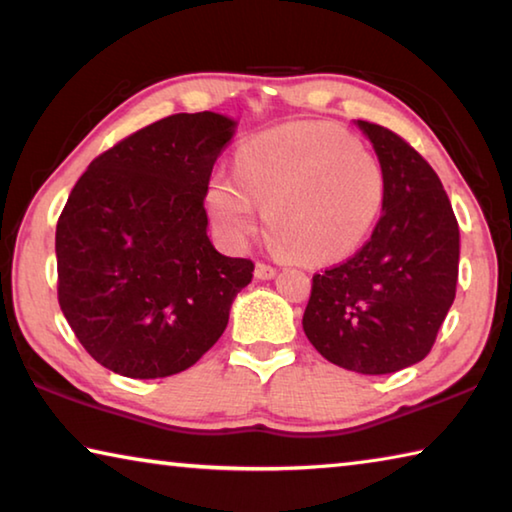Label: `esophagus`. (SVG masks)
<instances>
[{"mask_svg": "<svg viewBox=\"0 0 512 512\" xmlns=\"http://www.w3.org/2000/svg\"><path fill=\"white\" fill-rule=\"evenodd\" d=\"M255 277H257V280H273L275 268L264 264V262H257L255 264Z\"/></svg>", "mask_w": 512, "mask_h": 512, "instance_id": "obj_1", "label": "esophagus"}]
</instances>
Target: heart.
Masks as SVG:
<instances>
[{
    "label": "heart",
    "mask_w": 512,
    "mask_h": 512,
    "mask_svg": "<svg viewBox=\"0 0 512 512\" xmlns=\"http://www.w3.org/2000/svg\"><path fill=\"white\" fill-rule=\"evenodd\" d=\"M384 201V171L354 137L329 124H291L248 140L235 176L214 173L205 203L219 235L244 246L266 223L302 262L361 244Z\"/></svg>",
    "instance_id": "obj_1"
}]
</instances>
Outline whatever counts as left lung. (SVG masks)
I'll return each mask as SVG.
<instances>
[{
  "label": "left lung",
  "mask_w": 512,
  "mask_h": 512,
  "mask_svg": "<svg viewBox=\"0 0 512 512\" xmlns=\"http://www.w3.org/2000/svg\"><path fill=\"white\" fill-rule=\"evenodd\" d=\"M384 171L372 237L314 275L302 329L327 361L388 375L427 357L452 307L461 235L436 171L400 135L357 119Z\"/></svg>",
  "instance_id": "left-lung-1"
}]
</instances>
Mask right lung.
I'll list each match as a JSON object with an SVG mask.
<instances>
[{"instance_id": "1", "label": "right lung", "mask_w": 512, "mask_h": 512, "mask_svg": "<svg viewBox=\"0 0 512 512\" xmlns=\"http://www.w3.org/2000/svg\"><path fill=\"white\" fill-rule=\"evenodd\" d=\"M237 121L180 112L90 162L56 225L58 302L103 368L183 372L219 341L253 262L207 237L205 189Z\"/></svg>"}]
</instances>
